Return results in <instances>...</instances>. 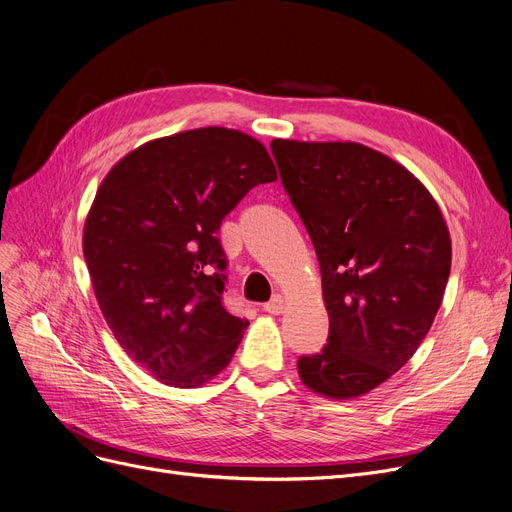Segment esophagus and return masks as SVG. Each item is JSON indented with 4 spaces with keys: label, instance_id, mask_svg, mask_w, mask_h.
Returning <instances> with one entry per match:
<instances>
[{
    "label": "esophagus",
    "instance_id": "obj_1",
    "mask_svg": "<svg viewBox=\"0 0 512 512\" xmlns=\"http://www.w3.org/2000/svg\"><path fill=\"white\" fill-rule=\"evenodd\" d=\"M283 306H285V300H283V296H279V294H275L267 304H264V311L267 313H271V315H279V313H283Z\"/></svg>",
    "mask_w": 512,
    "mask_h": 512
}]
</instances>
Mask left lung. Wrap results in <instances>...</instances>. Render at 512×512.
I'll return each instance as SVG.
<instances>
[{"label":"left lung","instance_id":"obj_1","mask_svg":"<svg viewBox=\"0 0 512 512\" xmlns=\"http://www.w3.org/2000/svg\"><path fill=\"white\" fill-rule=\"evenodd\" d=\"M285 193L321 269L330 334L298 359L300 380L353 399L412 359L439 311L452 241L433 195L357 142H271Z\"/></svg>","mask_w":512,"mask_h":512}]
</instances>
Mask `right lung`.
<instances>
[{
	"label": "right lung",
	"instance_id": "obj_1",
	"mask_svg": "<svg viewBox=\"0 0 512 512\" xmlns=\"http://www.w3.org/2000/svg\"><path fill=\"white\" fill-rule=\"evenodd\" d=\"M273 180L256 138L199 128L138 147L98 187L84 227L94 294L121 349L159 382L195 388L237 351L248 319L222 304L218 229Z\"/></svg>",
	"mask_w": 512,
	"mask_h": 512
}]
</instances>
